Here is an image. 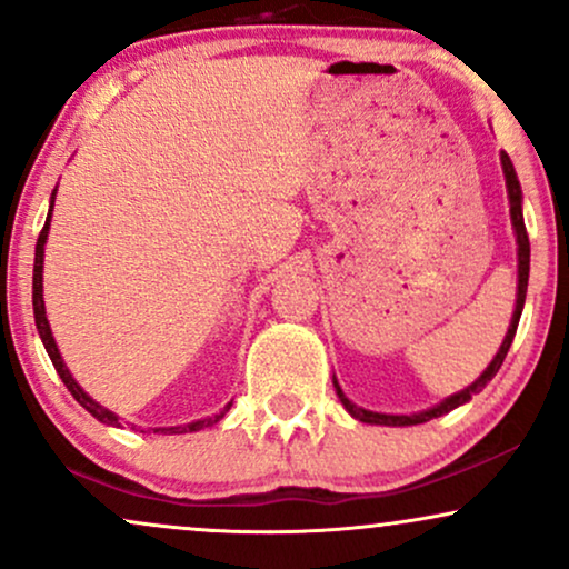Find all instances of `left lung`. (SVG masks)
Segmentation results:
<instances>
[{
  "label": "left lung",
  "mask_w": 569,
  "mask_h": 569,
  "mask_svg": "<svg viewBox=\"0 0 569 569\" xmlns=\"http://www.w3.org/2000/svg\"><path fill=\"white\" fill-rule=\"evenodd\" d=\"M501 166H503V177H507V192H509V210H511V223H515V231H517V244H520V250H517V258H520V284H517V306H515V317H511V325H509V332L507 338H503L499 353H496V359L490 361V367L482 371L480 380L469 385L467 390L456 392V396L446 398L443 403L435 406L430 411H422V413H411V417H398V413H377V411H367L361 409V406L350 403L346 398V392L340 390V385L335 382V388H338V396L342 406H346L350 417H356L359 422H367V425H392V427H403V425H422V422H430L435 417H443L456 406L467 403L469 398L475 396V392H480L486 385L493 380L496 371L501 369L503 359H507L509 353V346L511 340H515V332H517V325H520V317H522V306H525V292H528V273H530V240H528V229H525V219H522V189H520V181H517V173H515V166H511V160L507 152H501Z\"/></svg>",
  "instance_id": "8db88e82"
}]
</instances>
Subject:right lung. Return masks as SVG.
I'll use <instances>...</instances> for the list:
<instances>
[{
	"label": "right lung",
	"instance_id": "1",
	"mask_svg": "<svg viewBox=\"0 0 569 569\" xmlns=\"http://www.w3.org/2000/svg\"><path fill=\"white\" fill-rule=\"evenodd\" d=\"M54 202V200H52ZM52 210V208H49ZM47 234H49V216H47V221H44V229H41V234H39V240H37V252H33V319H37V329H39V335H41V342H44V348H47V353H49V359H52V363H54V369H58V375H60V380L66 382V388L70 390V396L76 398V401H79L83 409H87L91 417H97L100 419V422H104V425H118V417L113 411H108V409H102L100 403H94L91 401V398L87 396V392H83L81 388H79V382L73 380V377H70V371L66 369V363H62V359H60V353H58V346H54V338H52V329H49V321H47V311H44V298H41V269H44V242H47ZM231 406V403H229ZM229 406L223 411H229ZM223 411H219L216 413V417H208V419H200V422H192V425H187V427H168L166 432H198V430H202V427H210V425H216L219 422V419L223 417ZM158 432V430H156Z\"/></svg>",
	"mask_w": 569,
	"mask_h": 569
}]
</instances>
